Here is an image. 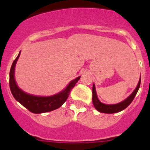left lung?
<instances>
[{"label":"left lung","mask_w":150,"mask_h":150,"mask_svg":"<svg viewBox=\"0 0 150 150\" xmlns=\"http://www.w3.org/2000/svg\"><path fill=\"white\" fill-rule=\"evenodd\" d=\"M140 78L134 91L125 100L116 104H105L101 103L98 98L96 91H95V85L93 84V87H92V102H93L94 107H95V109L99 111L100 112H104V113H115V112H120V111L125 109L126 107H128L130 105V104L132 103V100L134 98L135 95H137L139 88H140Z\"/></svg>","instance_id":"8db88e82"}]
</instances>
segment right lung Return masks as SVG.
<instances>
[{
  "mask_svg": "<svg viewBox=\"0 0 150 150\" xmlns=\"http://www.w3.org/2000/svg\"><path fill=\"white\" fill-rule=\"evenodd\" d=\"M19 55H20V52L16 59L13 62L10 71V88L14 98L25 108H27L29 111L34 113H43L59 108L66 101L70 95V92L75 86L78 80L80 79V76L73 79L66 87V88L52 96L40 97L29 95L18 88L15 81V77H14L15 66Z\"/></svg>",
  "mask_w": 150,
  "mask_h": 150,
  "instance_id": "1",
  "label": "right lung"
}]
</instances>
